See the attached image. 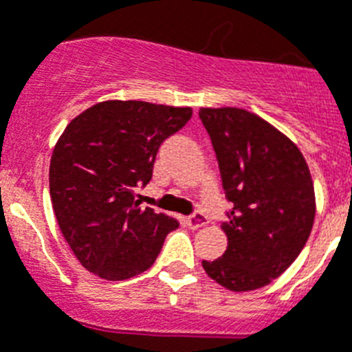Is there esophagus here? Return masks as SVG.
I'll return each instance as SVG.
<instances>
[{
    "label": "esophagus",
    "instance_id": "obj_1",
    "mask_svg": "<svg viewBox=\"0 0 352 352\" xmlns=\"http://www.w3.org/2000/svg\"><path fill=\"white\" fill-rule=\"evenodd\" d=\"M207 223L208 217L205 216V214H201V212H194V214H190L188 217H185V225H187L188 228H192V230L201 228V226H205Z\"/></svg>",
    "mask_w": 352,
    "mask_h": 352
}]
</instances>
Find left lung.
I'll list each match as a JSON object with an SVG mask.
<instances>
[{"instance_id":"1","label":"left lung","mask_w":352,"mask_h":352,"mask_svg":"<svg viewBox=\"0 0 352 352\" xmlns=\"http://www.w3.org/2000/svg\"><path fill=\"white\" fill-rule=\"evenodd\" d=\"M216 153L230 208L225 254L203 261L232 292L270 284L297 259L315 221L311 174L297 145L268 122L237 107L199 111Z\"/></svg>"}]
</instances>
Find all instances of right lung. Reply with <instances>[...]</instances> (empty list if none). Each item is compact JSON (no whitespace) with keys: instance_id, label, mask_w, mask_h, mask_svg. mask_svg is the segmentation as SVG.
<instances>
[{"instance_id":"obj_1","label":"right lung","mask_w":352,"mask_h":352,"mask_svg":"<svg viewBox=\"0 0 352 352\" xmlns=\"http://www.w3.org/2000/svg\"><path fill=\"white\" fill-rule=\"evenodd\" d=\"M192 117L190 107L107 100L69 122L50 162L59 228L84 268L124 280L149 270L178 221L142 208L160 145Z\"/></svg>"}]
</instances>
